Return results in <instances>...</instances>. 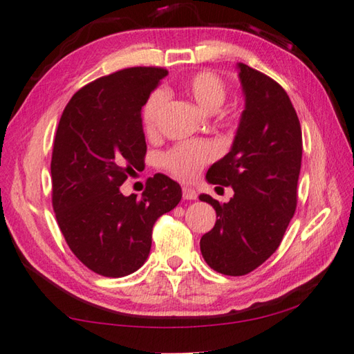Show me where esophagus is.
Segmentation results:
<instances>
[{
	"label": "esophagus",
	"mask_w": 354,
	"mask_h": 354,
	"mask_svg": "<svg viewBox=\"0 0 354 354\" xmlns=\"http://www.w3.org/2000/svg\"><path fill=\"white\" fill-rule=\"evenodd\" d=\"M183 198L187 199V201H192V199H196L198 195H196V192L192 189V187L184 185L183 187Z\"/></svg>",
	"instance_id": "34e87169"
}]
</instances>
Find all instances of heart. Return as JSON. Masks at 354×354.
Here are the masks:
<instances>
[{"label":"heart","mask_w":354,"mask_h":354,"mask_svg":"<svg viewBox=\"0 0 354 354\" xmlns=\"http://www.w3.org/2000/svg\"><path fill=\"white\" fill-rule=\"evenodd\" d=\"M184 92L207 113H214L227 100L225 82L213 72H198L183 82ZM169 93L156 88L142 107V121L147 130H155L167 104ZM216 156V147L207 141H187L175 145L161 156V165L179 179H193Z\"/></svg>","instance_id":"1"}]
</instances>
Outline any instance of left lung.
Returning <instances> with one entry per match:
<instances>
[{
  "instance_id": "left-lung-1",
  "label": "left lung",
  "mask_w": 354,
  "mask_h": 354,
  "mask_svg": "<svg viewBox=\"0 0 354 354\" xmlns=\"http://www.w3.org/2000/svg\"><path fill=\"white\" fill-rule=\"evenodd\" d=\"M244 110L228 153L207 171L210 184L232 187L221 204L199 195L216 212V224L201 238V253L214 272L242 276L279 247L296 210L302 131L296 110L278 82L238 62Z\"/></svg>"
}]
</instances>
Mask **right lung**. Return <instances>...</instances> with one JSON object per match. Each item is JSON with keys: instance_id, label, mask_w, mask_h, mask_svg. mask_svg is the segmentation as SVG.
Masks as SVG:
<instances>
[{"instance_id": "1", "label": "right lung", "mask_w": 354, "mask_h": 354, "mask_svg": "<svg viewBox=\"0 0 354 354\" xmlns=\"http://www.w3.org/2000/svg\"><path fill=\"white\" fill-rule=\"evenodd\" d=\"M169 72L130 67L76 92L61 115L52 153V204L67 245L82 264L122 278L147 261L151 230L175 209L181 185L158 173L142 196L120 187L144 162L141 110Z\"/></svg>"}]
</instances>
